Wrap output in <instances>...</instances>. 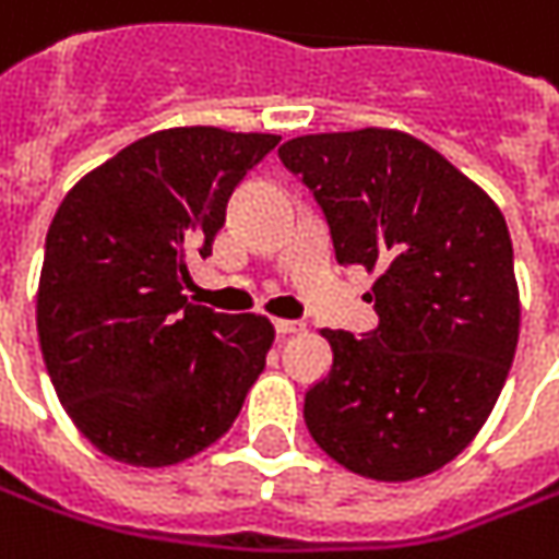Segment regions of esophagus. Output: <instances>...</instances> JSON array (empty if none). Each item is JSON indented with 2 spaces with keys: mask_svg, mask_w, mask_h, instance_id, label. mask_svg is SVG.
I'll return each instance as SVG.
<instances>
[{
  "mask_svg": "<svg viewBox=\"0 0 559 559\" xmlns=\"http://www.w3.org/2000/svg\"><path fill=\"white\" fill-rule=\"evenodd\" d=\"M275 331H278L281 337H287V334H299V331H302V321L278 318V321H275Z\"/></svg>",
  "mask_w": 559,
  "mask_h": 559,
  "instance_id": "34e87169",
  "label": "esophagus"
}]
</instances>
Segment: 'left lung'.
<instances>
[{
	"label": "left lung",
	"instance_id": "1",
	"mask_svg": "<svg viewBox=\"0 0 559 559\" xmlns=\"http://www.w3.org/2000/svg\"><path fill=\"white\" fill-rule=\"evenodd\" d=\"M278 157L321 206L340 265L380 272L374 331H321L334 365L302 402L309 433L380 483L445 467L486 424L516 353L508 222L439 151L395 129L299 135Z\"/></svg>",
	"mask_w": 559,
	"mask_h": 559
}]
</instances>
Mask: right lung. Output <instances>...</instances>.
I'll return each mask as SVG.
<instances>
[{
    "instance_id": "obj_1",
    "label": "right lung",
    "mask_w": 559,
    "mask_h": 559,
    "mask_svg": "<svg viewBox=\"0 0 559 559\" xmlns=\"http://www.w3.org/2000/svg\"><path fill=\"white\" fill-rule=\"evenodd\" d=\"M269 132L182 126L145 135L68 191L46 235L36 331L76 430L114 461L166 467L228 433L275 340L262 316L191 306Z\"/></svg>"
}]
</instances>
